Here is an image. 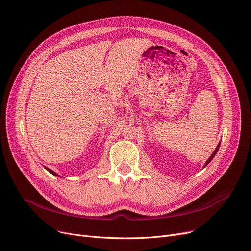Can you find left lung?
<instances>
[{
    "label": "left lung",
    "mask_w": 251,
    "mask_h": 251,
    "mask_svg": "<svg viewBox=\"0 0 251 251\" xmlns=\"http://www.w3.org/2000/svg\"><path fill=\"white\" fill-rule=\"evenodd\" d=\"M219 148H220V143H219V144H218V147H217V148H216V150H215V151H214V152H213V154H212V155H210V156H209V159H208V160H207V161H206V163H205V165H204V167H205V166H207V165H208V164H209V162H210V161H212V160H213V159H214V156H215V155H216V153H217V151H218V150H219Z\"/></svg>",
    "instance_id": "left-lung-1"
}]
</instances>
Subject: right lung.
Returning <instances> with one entry per match:
<instances>
[{"instance_id":"1","label":"right lung","mask_w":251,"mask_h":251,"mask_svg":"<svg viewBox=\"0 0 251 251\" xmlns=\"http://www.w3.org/2000/svg\"><path fill=\"white\" fill-rule=\"evenodd\" d=\"M45 168H46V169H47V170H48V171H49V172H50V174H52V175H55V176H59V175H58V174H56V173H55V172H54V171H51V170H50V169H49V168H47V167H45Z\"/></svg>"}]
</instances>
